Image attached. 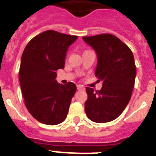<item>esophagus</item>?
Listing matches in <instances>:
<instances>
[{"label":"esophagus","instance_id":"obj_1","mask_svg":"<svg viewBox=\"0 0 156 156\" xmlns=\"http://www.w3.org/2000/svg\"><path fill=\"white\" fill-rule=\"evenodd\" d=\"M77 88H78V90H83L84 89H85V87H84L83 86H81V85L77 86Z\"/></svg>","mask_w":156,"mask_h":156}]
</instances>
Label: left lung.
<instances>
[{
	"mask_svg": "<svg viewBox=\"0 0 156 156\" xmlns=\"http://www.w3.org/2000/svg\"><path fill=\"white\" fill-rule=\"evenodd\" d=\"M98 56L95 75L103 82L101 90L87 87L85 112L90 121L105 123L115 120L129 102L134 87L136 66L130 48L112 34L84 36Z\"/></svg>",
	"mask_w": 156,
	"mask_h": 156,
	"instance_id": "8db88e82",
	"label": "left lung"
}]
</instances>
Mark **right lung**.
<instances>
[{
  "label": "right lung",
  "instance_id": "obj_1",
  "mask_svg": "<svg viewBox=\"0 0 156 156\" xmlns=\"http://www.w3.org/2000/svg\"><path fill=\"white\" fill-rule=\"evenodd\" d=\"M78 36L46 30L30 40L23 51L19 81L25 105L31 116L45 125L66 120L77 87L56 81V70L65 67L69 46Z\"/></svg>",
  "mask_w": 156,
  "mask_h": 156
}]
</instances>
